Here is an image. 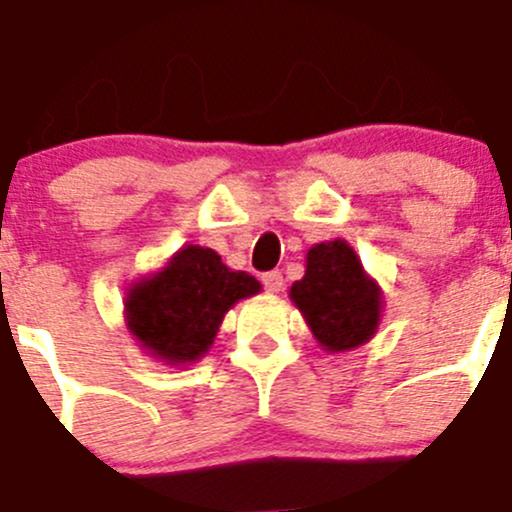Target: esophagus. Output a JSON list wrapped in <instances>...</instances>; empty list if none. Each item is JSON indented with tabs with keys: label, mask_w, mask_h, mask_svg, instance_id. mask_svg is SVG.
Here are the masks:
<instances>
[{
	"label": "esophagus",
	"mask_w": 512,
	"mask_h": 512,
	"mask_svg": "<svg viewBox=\"0 0 512 512\" xmlns=\"http://www.w3.org/2000/svg\"><path fill=\"white\" fill-rule=\"evenodd\" d=\"M282 282H285V280H282L280 270H270V272H265V275H262V285H265L267 292H280Z\"/></svg>",
	"instance_id": "1"
}]
</instances>
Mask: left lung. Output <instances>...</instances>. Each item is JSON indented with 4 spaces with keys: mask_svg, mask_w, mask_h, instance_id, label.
<instances>
[{
    "mask_svg": "<svg viewBox=\"0 0 512 512\" xmlns=\"http://www.w3.org/2000/svg\"><path fill=\"white\" fill-rule=\"evenodd\" d=\"M312 335L327 350H350L370 340L380 320V290L367 280L347 242H322L307 252V270L290 290Z\"/></svg>",
    "mask_w": 512,
    "mask_h": 512,
    "instance_id": "1",
    "label": "left lung"
}]
</instances>
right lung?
<instances>
[{
  "instance_id": "1",
  "label": "right lung",
  "mask_w": 512,
  "mask_h": 512,
  "mask_svg": "<svg viewBox=\"0 0 512 512\" xmlns=\"http://www.w3.org/2000/svg\"><path fill=\"white\" fill-rule=\"evenodd\" d=\"M260 292L247 272H232L207 247H182L152 280L127 297V327L142 347L165 362H192L212 345L225 312Z\"/></svg>"
}]
</instances>
